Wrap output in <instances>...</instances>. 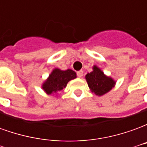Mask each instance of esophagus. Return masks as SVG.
Instances as JSON below:
<instances>
[{"label":"esophagus","mask_w":147,"mask_h":147,"mask_svg":"<svg viewBox=\"0 0 147 147\" xmlns=\"http://www.w3.org/2000/svg\"><path fill=\"white\" fill-rule=\"evenodd\" d=\"M83 76V71L81 70V71H77V76L81 78Z\"/></svg>","instance_id":"obj_1"}]
</instances>
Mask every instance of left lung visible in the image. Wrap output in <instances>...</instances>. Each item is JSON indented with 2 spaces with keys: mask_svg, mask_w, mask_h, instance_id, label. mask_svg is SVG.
Masks as SVG:
<instances>
[{
  "mask_svg": "<svg viewBox=\"0 0 147 147\" xmlns=\"http://www.w3.org/2000/svg\"><path fill=\"white\" fill-rule=\"evenodd\" d=\"M85 78L90 90L98 96L108 93L116 83L112 78L106 76L104 72L96 65L93 67V71L86 74Z\"/></svg>",
  "mask_w": 147,
  "mask_h": 147,
  "instance_id": "8db88e82",
  "label": "left lung"
}]
</instances>
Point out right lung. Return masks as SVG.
Instances as JSON below:
<instances>
[{"mask_svg": "<svg viewBox=\"0 0 147 147\" xmlns=\"http://www.w3.org/2000/svg\"><path fill=\"white\" fill-rule=\"evenodd\" d=\"M76 78V73L71 69L62 71L55 68L42 84V89L47 94H52L66 87L67 83Z\"/></svg>", "mask_w": 147, "mask_h": 147, "instance_id": "obj_1", "label": "right lung"}]
</instances>
